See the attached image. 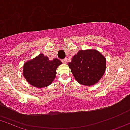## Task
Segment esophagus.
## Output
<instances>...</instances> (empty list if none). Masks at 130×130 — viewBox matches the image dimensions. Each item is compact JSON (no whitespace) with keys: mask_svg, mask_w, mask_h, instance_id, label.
<instances>
[{"mask_svg":"<svg viewBox=\"0 0 130 130\" xmlns=\"http://www.w3.org/2000/svg\"><path fill=\"white\" fill-rule=\"evenodd\" d=\"M61 61H62L63 63H67V58L63 59V60H61Z\"/></svg>","mask_w":130,"mask_h":130,"instance_id":"esophagus-1","label":"esophagus"}]
</instances>
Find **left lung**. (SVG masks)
<instances>
[{
	"mask_svg": "<svg viewBox=\"0 0 130 130\" xmlns=\"http://www.w3.org/2000/svg\"><path fill=\"white\" fill-rule=\"evenodd\" d=\"M106 58L95 50H80L69 63L73 77L79 84L92 86L105 72Z\"/></svg>",
	"mask_w": 130,
	"mask_h": 130,
	"instance_id": "left-lung-1",
	"label": "left lung"
}]
</instances>
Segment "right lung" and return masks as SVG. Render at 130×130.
<instances>
[{
    "label": "right lung",
    "mask_w": 130,
    "mask_h": 130,
    "mask_svg": "<svg viewBox=\"0 0 130 130\" xmlns=\"http://www.w3.org/2000/svg\"><path fill=\"white\" fill-rule=\"evenodd\" d=\"M61 62L57 58L50 61L43 54L27 61L23 68V75L26 80L36 87H44L52 84L57 74V68Z\"/></svg>",
    "instance_id": "add662e5"
}]
</instances>
